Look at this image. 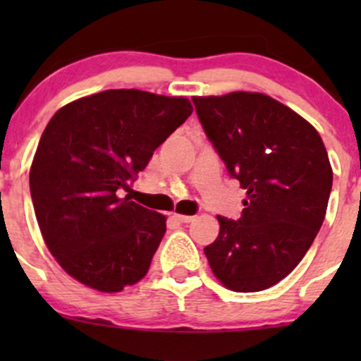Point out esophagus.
I'll return each instance as SVG.
<instances>
[{
    "label": "esophagus",
    "instance_id": "esophagus-1",
    "mask_svg": "<svg viewBox=\"0 0 361 361\" xmlns=\"http://www.w3.org/2000/svg\"><path fill=\"white\" fill-rule=\"evenodd\" d=\"M175 219H178V221L183 222V224H188V222H192L195 217H193V215H180V214H175Z\"/></svg>",
    "mask_w": 361,
    "mask_h": 361
}]
</instances>
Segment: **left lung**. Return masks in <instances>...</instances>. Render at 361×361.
Returning a JSON list of instances; mask_svg holds the SVG:
<instances>
[{"label": "left lung", "mask_w": 361, "mask_h": 361, "mask_svg": "<svg viewBox=\"0 0 361 361\" xmlns=\"http://www.w3.org/2000/svg\"><path fill=\"white\" fill-rule=\"evenodd\" d=\"M205 135L246 190L238 221L219 215L205 247L214 275L234 292L283 280L309 251L324 221L333 169L307 120L263 93L193 97Z\"/></svg>", "instance_id": "left-lung-1"}]
</instances>
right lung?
I'll return each instance as SVG.
<instances>
[{
	"label": "right lung",
	"mask_w": 361,
	"mask_h": 361,
	"mask_svg": "<svg viewBox=\"0 0 361 361\" xmlns=\"http://www.w3.org/2000/svg\"><path fill=\"white\" fill-rule=\"evenodd\" d=\"M186 98L106 90L62 106L30 168L35 217L73 279L120 292L146 275L166 217L122 197L152 152L192 115Z\"/></svg>",
	"instance_id": "add662e5"
}]
</instances>
